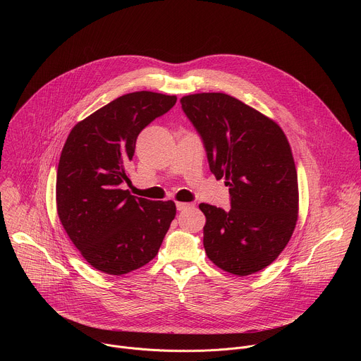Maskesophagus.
I'll return each mask as SVG.
<instances>
[{"instance_id":"obj_1","label":"esophagus","mask_w":361,"mask_h":361,"mask_svg":"<svg viewBox=\"0 0 361 361\" xmlns=\"http://www.w3.org/2000/svg\"><path fill=\"white\" fill-rule=\"evenodd\" d=\"M176 207H177V210H178V212H184V210H187V209H191V207H192V204H190V202H180V201H177V202H176Z\"/></svg>"}]
</instances>
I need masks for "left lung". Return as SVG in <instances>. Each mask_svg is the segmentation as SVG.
<instances>
[{
	"label": "left lung",
	"mask_w": 361,
	"mask_h": 361,
	"mask_svg": "<svg viewBox=\"0 0 361 361\" xmlns=\"http://www.w3.org/2000/svg\"><path fill=\"white\" fill-rule=\"evenodd\" d=\"M212 173L226 178L231 209L200 204L204 248L221 270L248 276L270 266L291 238L298 214L297 170L280 126L223 92L181 98Z\"/></svg>",
	"instance_id": "8db88e82"
}]
</instances>
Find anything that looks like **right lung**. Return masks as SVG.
I'll list each match as a JSON object with an SVG mask.
<instances>
[{"label":"right lung","instance_id":"add662e5","mask_svg":"<svg viewBox=\"0 0 361 361\" xmlns=\"http://www.w3.org/2000/svg\"><path fill=\"white\" fill-rule=\"evenodd\" d=\"M176 95H121L74 126L57 171V212L73 244L94 269L127 274L157 255L176 217L174 201L123 190L142 128L166 114Z\"/></svg>","mask_w":361,"mask_h":361}]
</instances>
